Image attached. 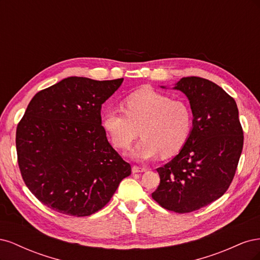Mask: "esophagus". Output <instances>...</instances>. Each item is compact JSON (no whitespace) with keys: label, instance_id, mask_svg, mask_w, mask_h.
<instances>
[{"label":"esophagus","instance_id":"1","mask_svg":"<svg viewBox=\"0 0 260 260\" xmlns=\"http://www.w3.org/2000/svg\"><path fill=\"white\" fill-rule=\"evenodd\" d=\"M146 169L139 167V166H132V174H138V172H144Z\"/></svg>","mask_w":260,"mask_h":260}]
</instances>
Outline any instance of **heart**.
Here are the masks:
<instances>
[{"mask_svg": "<svg viewBox=\"0 0 260 260\" xmlns=\"http://www.w3.org/2000/svg\"><path fill=\"white\" fill-rule=\"evenodd\" d=\"M124 111L107 109L102 115V125L113 144L125 151L138 136L142 138L131 155L138 160L153 159L161 153H178L190 138L193 116L184 101L152 89H141L123 101Z\"/></svg>", "mask_w": 260, "mask_h": 260, "instance_id": "obj_1", "label": "heart"}]
</instances>
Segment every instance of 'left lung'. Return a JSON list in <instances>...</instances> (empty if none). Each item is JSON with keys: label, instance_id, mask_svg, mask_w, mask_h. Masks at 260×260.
I'll return each instance as SVG.
<instances>
[{"label": "left lung", "instance_id": "obj_1", "mask_svg": "<svg viewBox=\"0 0 260 260\" xmlns=\"http://www.w3.org/2000/svg\"><path fill=\"white\" fill-rule=\"evenodd\" d=\"M174 89L190 102L193 127L179 154L156 169L160 183L152 198L164 208L185 214L225 193L238 167L244 137L237 103L219 85L204 78L185 77Z\"/></svg>", "mask_w": 260, "mask_h": 260}]
</instances>
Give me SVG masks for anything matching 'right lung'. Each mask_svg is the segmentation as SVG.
<instances>
[{"label":"right lung","instance_id":"add662e5","mask_svg":"<svg viewBox=\"0 0 260 260\" xmlns=\"http://www.w3.org/2000/svg\"><path fill=\"white\" fill-rule=\"evenodd\" d=\"M122 81L68 77L30 101L16 130L18 165L30 192L53 210L90 216L131 175L101 118L102 104Z\"/></svg>","mask_w":260,"mask_h":260}]
</instances>
